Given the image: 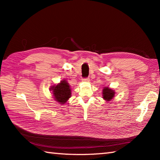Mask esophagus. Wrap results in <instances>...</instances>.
<instances>
[{"label":"esophagus","mask_w":160,"mask_h":160,"mask_svg":"<svg viewBox=\"0 0 160 160\" xmlns=\"http://www.w3.org/2000/svg\"><path fill=\"white\" fill-rule=\"evenodd\" d=\"M82 82H90V78H83V79H82Z\"/></svg>","instance_id":"esophagus-1"}]
</instances>
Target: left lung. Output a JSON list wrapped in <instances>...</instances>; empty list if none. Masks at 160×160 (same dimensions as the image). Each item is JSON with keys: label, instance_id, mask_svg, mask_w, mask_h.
Masks as SVG:
<instances>
[{"label": "left lung", "instance_id": "8db88e82", "mask_svg": "<svg viewBox=\"0 0 160 160\" xmlns=\"http://www.w3.org/2000/svg\"><path fill=\"white\" fill-rule=\"evenodd\" d=\"M115 92L112 89H110L109 88H104L102 90V96L104 99L106 101L109 102L112 100L113 97H114Z\"/></svg>", "mask_w": 160, "mask_h": 160}]
</instances>
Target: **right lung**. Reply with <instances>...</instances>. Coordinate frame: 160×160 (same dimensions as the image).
Here are the masks:
<instances>
[{
	"label": "right lung",
	"instance_id": "obj_1",
	"mask_svg": "<svg viewBox=\"0 0 160 160\" xmlns=\"http://www.w3.org/2000/svg\"><path fill=\"white\" fill-rule=\"evenodd\" d=\"M50 90L52 91L54 99L59 104H63L71 96V90L69 84L66 80H61L58 85L51 87Z\"/></svg>",
	"mask_w": 160,
	"mask_h": 160
}]
</instances>
